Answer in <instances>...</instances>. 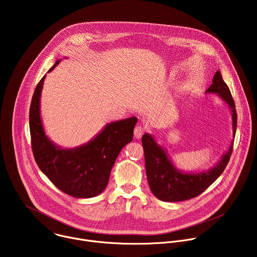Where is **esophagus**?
<instances>
[{
	"mask_svg": "<svg viewBox=\"0 0 257 257\" xmlns=\"http://www.w3.org/2000/svg\"><path fill=\"white\" fill-rule=\"evenodd\" d=\"M143 133H144L143 127H141V126H139V125L135 127V129H134V137H135L136 139H140L141 136L143 135Z\"/></svg>",
	"mask_w": 257,
	"mask_h": 257,
	"instance_id": "1",
	"label": "esophagus"
}]
</instances>
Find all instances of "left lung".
Returning <instances> with one entry per match:
<instances>
[{
	"label": "left lung",
	"instance_id": "1",
	"mask_svg": "<svg viewBox=\"0 0 257 257\" xmlns=\"http://www.w3.org/2000/svg\"><path fill=\"white\" fill-rule=\"evenodd\" d=\"M206 93H216L228 103L232 112L233 137H235L237 128L235 101L219 71L215 72L212 84L208 87ZM233 145L234 139L231 142L228 152L214 167L208 171L200 173H184L176 169L169 159L167 152L157 143L151 134H143L142 146L145 159L146 176H148L149 185L152 192L157 198L168 202L184 201L198 196L222 175L230 161Z\"/></svg>",
	"mask_w": 257,
	"mask_h": 257
}]
</instances>
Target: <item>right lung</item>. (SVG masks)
I'll return each instance as SVG.
<instances>
[{
  "mask_svg": "<svg viewBox=\"0 0 257 257\" xmlns=\"http://www.w3.org/2000/svg\"><path fill=\"white\" fill-rule=\"evenodd\" d=\"M49 70L51 72L58 64ZM46 75L36 86L29 109V128L34 160L41 171L64 193L90 198L107 185L112 168L124 146L133 140L137 118L112 122L89 142L75 149H61L46 135L41 119V94Z\"/></svg>",
  "mask_w": 257,
  "mask_h": 257,
  "instance_id": "add662e5",
  "label": "right lung"
}]
</instances>
